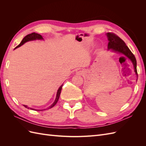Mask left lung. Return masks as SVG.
I'll return each instance as SVG.
<instances>
[{"mask_svg":"<svg viewBox=\"0 0 146 146\" xmlns=\"http://www.w3.org/2000/svg\"><path fill=\"white\" fill-rule=\"evenodd\" d=\"M108 39V49H111L114 52H117L121 53L123 55L126 56L128 58H129L131 62L133 63L135 72L136 74L138 76L136 69V60L135 55L133 54V53L131 52L129 49V48L127 47L121 38H119L117 35L112 32H109L107 34Z\"/></svg>","mask_w":146,"mask_h":146,"instance_id":"8db88e82","label":"left lung"}]
</instances>
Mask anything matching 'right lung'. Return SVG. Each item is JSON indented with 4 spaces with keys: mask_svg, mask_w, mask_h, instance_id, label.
I'll return each instance as SVG.
<instances>
[{
    "mask_svg": "<svg viewBox=\"0 0 146 146\" xmlns=\"http://www.w3.org/2000/svg\"><path fill=\"white\" fill-rule=\"evenodd\" d=\"M43 39L42 37V36H41V35H39V34H38V33H31V34H29V35H27V36H25L23 38V40H22V41L21 42V43L19 44L18 46H16V47H15V48L20 47L21 46L24 44L25 42H27V41H31V40H34V39ZM62 86H63V85H61V86L59 88V89H58V91H57L56 97V99H55V102H54V103H53V104L50 106V107H49L48 108H48H52V107H54V106H55V105L57 103V102H58V99H59V98H60V93H61V89H62ZM24 107H25V108H28V109L29 108L27 107L26 105H24ZM30 109H31V110H34V109H33V108H30ZM44 110H46V109H44ZM38 111H39V110H38ZM39 111H40V110H39Z\"/></svg>",
    "mask_w": 146,
    "mask_h": 146,
    "instance_id": "obj_1",
    "label": "right lung"
}]
</instances>
